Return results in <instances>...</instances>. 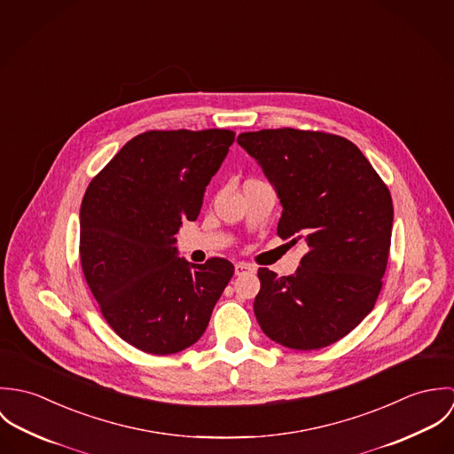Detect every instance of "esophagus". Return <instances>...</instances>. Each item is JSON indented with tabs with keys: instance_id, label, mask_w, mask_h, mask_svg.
Returning a JSON list of instances; mask_svg holds the SVG:
<instances>
[{
	"instance_id": "obj_1",
	"label": "esophagus",
	"mask_w": 454,
	"mask_h": 454,
	"mask_svg": "<svg viewBox=\"0 0 454 454\" xmlns=\"http://www.w3.org/2000/svg\"><path fill=\"white\" fill-rule=\"evenodd\" d=\"M257 269L252 265V263H247V262H238L236 267H234V272L236 276H243V274H248V272H255Z\"/></svg>"
}]
</instances>
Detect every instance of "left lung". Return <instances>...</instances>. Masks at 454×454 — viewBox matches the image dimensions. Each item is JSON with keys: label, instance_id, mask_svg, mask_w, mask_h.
Here are the masks:
<instances>
[{"label": "left lung", "instance_id": "left-lung-1", "mask_svg": "<svg viewBox=\"0 0 454 454\" xmlns=\"http://www.w3.org/2000/svg\"><path fill=\"white\" fill-rule=\"evenodd\" d=\"M283 206L278 236L309 252L292 276L260 267L254 311L274 342L309 351L349 333L374 308L388 263L393 202L360 148L318 130L238 136Z\"/></svg>", "mask_w": 454, "mask_h": 454}]
</instances>
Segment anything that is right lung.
<instances>
[{"instance_id": "add662e5", "label": "right lung", "mask_w": 454, "mask_h": 454, "mask_svg": "<svg viewBox=\"0 0 454 454\" xmlns=\"http://www.w3.org/2000/svg\"><path fill=\"white\" fill-rule=\"evenodd\" d=\"M232 141L227 129L137 134L85 191V281L108 325L145 353L173 355L197 342L234 274L229 260L192 263L175 247Z\"/></svg>"}]
</instances>
